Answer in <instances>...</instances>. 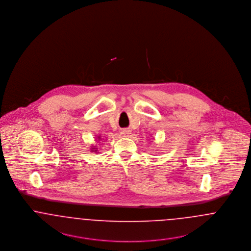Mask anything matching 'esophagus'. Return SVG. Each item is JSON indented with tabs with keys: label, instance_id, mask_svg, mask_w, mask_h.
<instances>
[{
	"label": "esophagus",
	"instance_id": "esophagus-1",
	"mask_svg": "<svg viewBox=\"0 0 251 251\" xmlns=\"http://www.w3.org/2000/svg\"><path fill=\"white\" fill-rule=\"evenodd\" d=\"M120 134H121L122 136H128V135L131 134V131L128 130V129H122V130L120 131Z\"/></svg>",
	"mask_w": 251,
	"mask_h": 251
}]
</instances>
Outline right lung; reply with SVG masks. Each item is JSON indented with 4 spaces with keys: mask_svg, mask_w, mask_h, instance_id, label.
Returning a JSON list of instances; mask_svg holds the SVG:
<instances>
[{
    "mask_svg": "<svg viewBox=\"0 0 251 251\" xmlns=\"http://www.w3.org/2000/svg\"><path fill=\"white\" fill-rule=\"evenodd\" d=\"M96 139H97L100 143H101V142H100V141H101V137H100V135H99ZM90 150H91V151H90L91 152H99V151H98V148H97V146H91V149H90Z\"/></svg>",
    "mask_w": 251,
    "mask_h": 251,
    "instance_id": "1",
    "label": "right lung"
}]
</instances>
